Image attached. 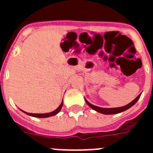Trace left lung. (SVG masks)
<instances>
[{
    "label": "left lung",
    "instance_id": "left-lung-1",
    "mask_svg": "<svg viewBox=\"0 0 153 153\" xmlns=\"http://www.w3.org/2000/svg\"><path fill=\"white\" fill-rule=\"evenodd\" d=\"M140 96H141V94H140V95L138 96V97H136V99H135L134 100L132 101L130 103L127 104L126 106H122V107H118V108H101V107H98V106H93V105H92V104L90 103V102L86 100H85V101H86V102L87 103V105H88V106H90V108H92V109H94V110H96V111L99 112V113H102V114H106V115H108V114H116V113H121V112L125 111V110H126V109H129L130 107H132V106H133V105H134V104L136 103V102H137L138 100L140 99Z\"/></svg>",
    "mask_w": 153,
    "mask_h": 153
}]
</instances>
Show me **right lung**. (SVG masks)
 Returning a JSON list of instances; mask_svg holds the SVG:
<instances>
[{
	"label": "right lung",
	"mask_w": 153,
	"mask_h": 153,
	"mask_svg": "<svg viewBox=\"0 0 153 153\" xmlns=\"http://www.w3.org/2000/svg\"><path fill=\"white\" fill-rule=\"evenodd\" d=\"M62 106H63V101H62L61 104H60V106H59V107L57 108V109H56V110H54V111L51 112V113H44V114H36V113H26V112H24V113H26V114L29 115V116H31V117H38V118H46V117H52V116H54V115H56V113H58L59 112H60V110L62 108Z\"/></svg>",
	"instance_id": "1"
}]
</instances>
